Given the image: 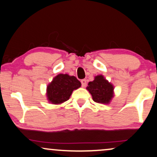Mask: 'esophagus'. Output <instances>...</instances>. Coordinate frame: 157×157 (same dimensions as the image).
<instances>
[{"mask_svg": "<svg viewBox=\"0 0 157 157\" xmlns=\"http://www.w3.org/2000/svg\"><path fill=\"white\" fill-rule=\"evenodd\" d=\"M81 83H82V87H85L87 85V80L85 79H83V80H81Z\"/></svg>", "mask_w": 157, "mask_h": 157, "instance_id": "1", "label": "esophagus"}]
</instances>
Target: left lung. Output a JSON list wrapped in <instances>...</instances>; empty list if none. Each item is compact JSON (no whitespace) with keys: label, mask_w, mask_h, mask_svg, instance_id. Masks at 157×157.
<instances>
[{"label":"left lung","mask_w":157,"mask_h":157,"mask_svg":"<svg viewBox=\"0 0 157 157\" xmlns=\"http://www.w3.org/2000/svg\"><path fill=\"white\" fill-rule=\"evenodd\" d=\"M87 90L96 103L108 104L113 98V85L102 75L95 76L94 80L88 83Z\"/></svg>","instance_id":"obj_1"}]
</instances>
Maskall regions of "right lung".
Segmentation results:
<instances>
[{
  "label": "right lung",
  "instance_id": "obj_1",
  "mask_svg": "<svg viewBox=\"0 0 157 157\" xmlns=\"http://www.w3.org/2000/svg\"><path fill=\"white\" fill-rule=\"evenodd\" d=\"M80 86L81 82L75 76L59 74L48 85L47 100L52 104H61L68 100L73 90Z\"/></svg>",
  "mask_w": 157,
  "mask_h": 157
}]
</instances>
